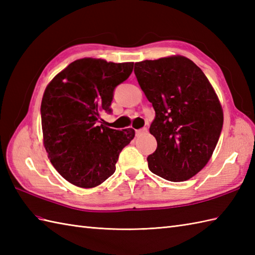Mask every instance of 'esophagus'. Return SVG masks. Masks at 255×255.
Returning <instances> with one entry per match:
<instances>
[{
	"instance_id": "esophagus-1",
	"label": "esophagus",
	"mask_w": 255,
	"mask_h": 255,
	"mask_svg": "<svg viewBox=\"0 0 255 255\" xmlns=\"http://www.w3.org/2000/svg\"><path fill=\"white\" fill-rule=\"evenodd\" d=\"M147 131H148V129L145 128V127H143V128H140V129H137V130H136V136H141V134L145 133Z\"/></svg>"
}]
</instances>
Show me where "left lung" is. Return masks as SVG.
Instances as JSON below:
<instances>
[{"label": "left lung", "instance_id": "1", "mask_svg": "<svg viewBox=\"0 0 255 255\" xmlns=\"http://www.w3.org/2000/svg\"><path fill=\"white\" fill-rule=\"evenodd\" d=\"M140 88L155 112L150 133L158 147L149 170L164 180L183 182L207 164L217 145L224 113L204 72L183 56L134 63Z\"/></svg>", "mask_w": 255, "mask_h": 255}]
</instances>
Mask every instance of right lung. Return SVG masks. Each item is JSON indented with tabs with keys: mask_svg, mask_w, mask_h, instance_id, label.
<instances>
[{
	"mask_svg": "<svg viewBox=\"0 0 255 255\" xmlns=\"http://www.w3.org/2000/svg\"><path fill=\"white\" fill-rule=\"evenodd\" d=\"M132 69L133 62L79 59L45 90L40 114L48 158L75 186L95 187L113 175L119 153L134 137L131 128L116 130L101 122L103 113H112L116 86Z\"/></svg>",
	"mask_w": 255,
	"mask_h": 255,
	"instance_id": "1",
	"label": "right lung"
}]
</instances>
